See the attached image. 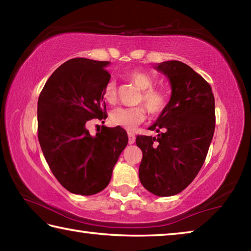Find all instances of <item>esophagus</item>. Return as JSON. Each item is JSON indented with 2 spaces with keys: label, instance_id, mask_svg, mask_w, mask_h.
<instances>
[{
  "label": "esophagus",
  "instance_id": "1",
  "mask_svg": "<svg viewBox=\"0 0 251 251\" xmlns=\"http://www.w3.org/2000/svg\"><path fill=\"white\" fill-rule=\"evenodd\" d=\"M135 141H136L135 134L133 133V131H128V143L131 145V144L135 143Z\"/></svg>",
  "mask_w": 251,
  "mask_h": 251
}]
</instances>
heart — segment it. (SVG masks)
Wrapping results in <instances>:
<instances>
[{
	"mask_svg": "<svg viewBox=\"0 0 251 251\" xmlns=\"http://www.w3.org/2000/svg\"><path fill=\"white\" fill-rule=\"evenodd\" d=\"M126 76L139 90H142L139 101H143L145 106L139 105L136 107H117L113 109L110 114V120L115 125L131 130L145 121L147 109L152 115H159L160 113H163L168 105V95L166 92L160 88L152 87L154 78L146 72L142 70H133L128 72ZM103 97L107 103H114L116 100L117 85L114 78H109L104 85Z\"/></svg>",
	"mask_w": 251,
	"mask_h": 251,
	"instance_id": "obj_1",
	"label": "heart"
}]
</instances>
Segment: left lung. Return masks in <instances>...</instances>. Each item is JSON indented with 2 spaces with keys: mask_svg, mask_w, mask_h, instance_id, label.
I'll list each match as a JSON object with an SVG mask.
<instances>
[{
  "mask_svg": "<svg viewBox=\"0 0 251 251\" xmlns=\"http://www.w3.org/2000/svg\"><path fill=\"white\" fill-rule=\"evenodd\" d=\"M168 77L172 96L166 109L150 129L157 137L138 135L143 151L139 180L156 196L184 190L201 171L215 131V99L210 85L179 61L155 66Z\"/></svg>",
  "mask_w": 251,
  "mask_h": 251,
  "instance_id": "1",
  "label": "left lung"
}]
</instances>
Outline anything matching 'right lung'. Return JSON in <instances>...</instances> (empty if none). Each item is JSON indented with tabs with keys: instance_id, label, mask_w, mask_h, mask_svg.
I'll return each mask as SVG.
<instances>
[{
	"instance_id": "right-lung-1",
	"label": "right lung",
	"mask_w": 251,
	"mask_h": 251,
	"mask_svg": "<svg viewBox=\"0 0 251 251\" xmlns=\"http://www.w3.org/2000/svg\"><path fill=\"white\" fill-rule=\"evenodd\" d=\"M109 62L72 58L50 76L37 101V135L55 178L69 192L90 196L106 188L128 137L122 127L92 136L87 122L105 120L103 88Z\"/></svg>"
}]
</instances>
